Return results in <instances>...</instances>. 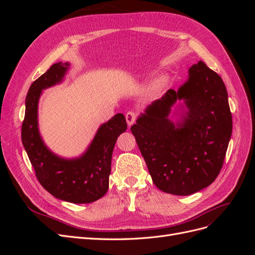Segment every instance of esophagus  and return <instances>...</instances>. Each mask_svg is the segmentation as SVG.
<instances>
[{
	"label": "esophagus",
	"instance_id": "esophagus-1",
	"mask_svg": "<svg viewBox=\"0 0 255 255\" xmlns=\"http://www.w3.org/2000/svg\"><path fill=\"white\" fill-rule=\"evenodd\" d=\"M136 114L134 112H128L127 113L126 115V119H127V122H128V126L130 127L133 125V123L136 121Z\"/></svg>",
	"mask_w": 255,
	"mask_h": 255
}]
</instances>
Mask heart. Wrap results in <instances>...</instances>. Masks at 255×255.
Wrapping results in <instances>:
<instances>
[{
	"instance_id": "1",
	"label": "heart",
	"mask_w": 255,
	"mask_h": 255,
	"mask_svg": "<svg viewBox=\"0 0 255 255\" xmlns=\"http://www.w3.org/2000/svg\"><path fill=\"white\" fill-rule=\"evenodd\" d=\"M167 83V76L166 75H161L156 78L155 80H153L150 85L146 88V96L148 97H154L156 96L158 92L164 88V86Z\"/></svg>"
}]
</instances>
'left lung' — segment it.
Returning a JSON list of instances; mask_svg holds the SVG:
<instances>
[{
	"label": "left lung",
	"mask_w": 255,
	"mask_h": 255,
	"mask_svg": "<svg viewBox=\"0 0 255 255\" xmlns=\"http://www.w3.org/2000/svg\"><path fill=\"white\" fill-rule=\"evenodd\" d=\"M177 101L183 103L172 112ZM130 130L158 189L195 194L218 176L232 135L226 85L199 61L189 68L187 81L152 102Z\"/></svg>",
	"instance_id": "left-lung-1"
}]
</instances>
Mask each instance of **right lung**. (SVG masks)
Wrapping results in <instances>:
<instances>
[{"label": "right lung", "instance_id": "add662e5", "mask_svg": "<svg viewBox=\"0 0 255 255\" xmlns=\"http://www.w3.org/2000/svg\"><path fill=\"white\" fill-rule=\"evenodd\" d=\"M69 66V63L61 61L54 64L30 85L25 99L22 143L37 179L45 190L63 201L91 203L109 190L114 146L128 125L122 114L115 115L98 128L88 148L79 157L65 158L52 152L38 128V103L43 89L64 81Z\"/></svg>", "mask_w": 255, "mask_h": 255}]
</instances>
